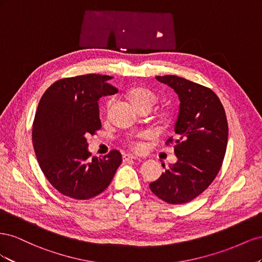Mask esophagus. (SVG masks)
Instances as JSON below:
<instances>
[{
	"mask_svg": "<svg viewBox=\"0 0 262 262\" xmlns=\"http://www.w3.org/2000/svg\"><path fill=\"white\" fill-rule=\"evenodd\" d=\"M134 160H138V157L132 155V154H124V155H123V161H124V162L134 161Z\"/></svg>",
	"mask_w": 262,
	"mask_h": 262,
	"instance_id": "obj_1",
	"label": "esophagus"
}]
</instances>
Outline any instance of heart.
Instances as JSON below:
<instances>
[{
  "label": "heart",
  "mask_w": 262,
  "mask_h": 262,
  "mask_svg": "<svg viewBox=\"0 0 262 262\" xmlns=\"http://www.w3.org/2000/svg\"><path fill=\"white\" fill-rule=\"evenodd\" d=\"M130 98H131V101L133 102V105L137 108H139L141 106L152 107L154 105V102L156 101L157 97H156V94L153 91H150L148 89H143V87H140V89H136L131 92ZM112 104H113L112 99L107 100L106 105H105L106 112H108ZM132 147L140 150L143 148V144H142L140 141H134V142H132Z\"/></svg>",
  "instance_id": "b5f03b06"
}]
</instances>
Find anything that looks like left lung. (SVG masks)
<instances>
[{
  "label": "left lung",
  "instance_id": "8db88e82",
  "mask_svg": "<svg viewBox=\"0 0 262 262\" xmlns=\"http://www.w3.org/2000/svg\"><path fill=\"white\" fill-rule=\"evenodd\" d=\"M156 80L170 86L180 100L175 139L166 141L173 144L178 161L149 188L161 200L182 204L201 194L219 173L227 146V119L221 100L208 87L176 75Z\"/></svg>",
  "mask_w": 262,
  "mask_h": 262
}]
</instances>
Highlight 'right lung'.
<instances>
[{"instance_id": "obj_1", "label": "right lung", "mask_w": 262, "mask_h": 262, "mask_svg": "<svg viewBox=\"0 0 262 262\" xmlns=\"http://www.w3.org/2000/svg\"><path fill=\"white\" fill-rule=\"evenodd\" d=\"M112 76L87 74L62 78L45 92L33 123V145L46 178L76 200L100 194L110 185L122 156L113 149L91 157L86 138L101 128L98 99L118 93Z\"/></svg>"}]
</instances>
